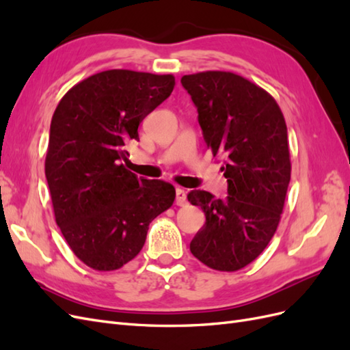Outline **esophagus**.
Wrapping results in <instances>:
<instances>
[{
  "mask_svg": "<svg viewBox=\"0 0 350 350\" xmlns=\"http://www.w3.org/2000/svg\"><path fill=\"white\" fill-rule=\"evenodd\" d=\"M176 198H175V203L176 206H185L187 204V194L183 188H176Z\"/></svg>",
  "mask_w": 350,
  "mask_h": 350,
  "instance_id": "obj_1",
  "label": "esophagus"
}]
</instances>
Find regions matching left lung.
I'll return each instance as SVG.
<instances>
[{"label": "left lung", "mask_w": 350, "mask_h": 350, "mask_svg": "<svg viewBox=\"0 0 350 350\" xmlns=\"http://www.w3.org/2000/svg\"><path fill=\"white\" fill-rule=\"evenodd\" d=\"M207 149L225 157L228 197L203 189L188 194L206 224L189 243L207 267L235 271L256 260L278 229L291 181L288 129L270 94L238 74L184 76Z\"/></svg>", "instance_id": "left-lung-1"}]
</instances>
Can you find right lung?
Masks as SVG:
<instances>
[{"mask_svg": "<svg viewBox=\"0 0 350 350\" xmlns=\"http://www.w3.org/2000/svg\"><path fill=\"white\" fill-rule=\"evenodd\" d=\"M171 74H94L70 89L51 121L45 175L57 225L86 266L111 271L139 254L150 221L172 206L175 188L137 178L121 163L140 122L174 90Z\"/></svg>", "mask_w": 350, "mask_h": 350, "instance_id": "right-lung-1", "label": "right lung"}]
</instances>
